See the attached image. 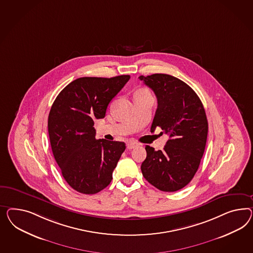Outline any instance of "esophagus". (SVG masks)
Masks as SVG:
<instances>
[{
	"instance_id": "obj_1",
	"label": "esophagus",
	"mask_w": 253,
	"mask_h": 253,
	"mask_svg": "<svg viewBox=\"0 0 253 253\" xmlns=\"http://www.w3.org/2000/svg\"><path fill=\"white\" fill-rule=\"evenodd\" d=\"M138 146V144H137L136 142H133V141H130V142H128L127 143V148L128 149H133V148H135Z\"/></svg>"
}]
</instances>
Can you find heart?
<instances>
[{
	"label": "heart",
	"instance_id": "heart-1",
	"mask_svg": "<svg viewBox=\"0 0 253 253\" xmlns=\"http://www.w3.org/2000/svg\"><path fill=\"white\" fill-rule=\"evenodd\" d=\"M136 94H149V92H148L147 90L142 89V90H139V91L137 92ZM136 94H135V95H136Z\"/></svg>",
	"mask_w": 253,
	"mask_h": 253
}]
</instances>
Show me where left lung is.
Wrapping results in <instances>:
<instances>
[{
	"mask_svg": "<svg viewBox=\"0 0 253 253\" xmlns=\"http://www.w3.org/2000/svg\"><path fill=\"white\" fill-rule=\"evenodd\" d=\"M157 98L151 126L162 129L169 140L164 150L146 145L141 166L144 178L162 191H177L189 184L205 153L208 122L203 103L186 83L165 74L139 76Z\"/></svg>",
	"mask_w": 253,
	"mask_h": 253,
	"instance_id": "left-lung-1",
	"label": "left lung"
}]
</instances>
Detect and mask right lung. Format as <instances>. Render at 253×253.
<instances>
[{"mask_svg":"<svg viewBox=\"0 0 253 253\" xmlns=\"http://www.w3.org/2000/svg\"><path fill=\"white\" fill-rule=\"evenodd\" d=\"M130 75L81 77L62 89L51 106L48 130L51 150L66 182L84 194H95L112 179L126 146L96 139L94 121L103 119L109 102Z\"/></svg>","mask_w":253,"mask_h":253,"instance_id":"add662e5","label":"right lung"}]
</instances>
